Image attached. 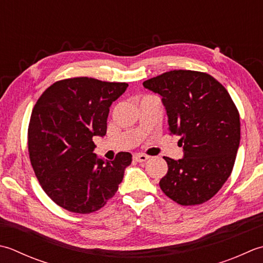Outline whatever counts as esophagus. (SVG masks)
<instances>
[{
	"mask_svg": "<svg viewBox=\"0 0 263 263\" xmlns=\"http://www.w3.org/2000/svg\"><path fill=\"white\" fill-rule=\"evenodd\" d=\"M147 159H148V157L145 154H134L133 155V160L136 162H145Z\"/></svg>",
	"mask_w": 263,
	"mask_h": 263,
	"instance_id": "1",
	"label": "esophagus"
}]
</instances>
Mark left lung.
<instances>
[{
	"label": "left lung",
	"mask_w": 263,
	"mask_h": 263,
	"mask_svg": "<svg viewBox=\"0 0 263 263\" xmlns=\"http://www.w3.org/2000/svg\"><path fill=\"white\" fill-rule=\"evenodd\" d=\"M143 86L162 96L169 132L180 137L184 158L163 159L162 192L181 205L210 200L233 171L240 139L239 114L227 89L210 74L171 70Z\"/></svg>",
	"instance_id": "1"
}]
</instances>
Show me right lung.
<instances>
[{"instance_id": "obj_1", "label": "right lung", "mask_w": 263, "mask_h": 263, "mask_svg": "<svg viewBox=\"0 0 263 263\" xmlns=\"http://www.w3.org/2000/svg\"><path fill=\"white\" fill-rule=\"evenodd\" d=\"M128 87L88 77L59 80L37 100L28 127V152L42 189L66 210L90 213L116 194L132 154L104 161L94 136L106 134L110 106Z\"/></svg>"}]
</instances>
